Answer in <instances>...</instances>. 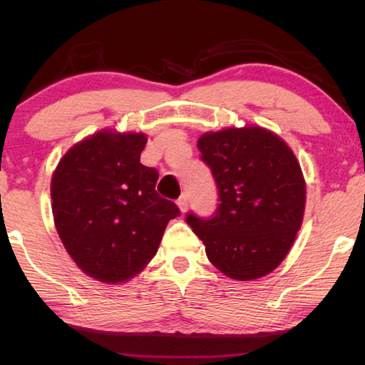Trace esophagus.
I'll return each instance as SVG.
<instances>
[{"label": "esophagus", "mask_w": 365, "mask_h": 365, "mask_svg": "<svg viewBox=\"0 0 365 365\" xmlns=\"http://www.w3.org/2000/svg\"><path fill=\"white\" fill-rule=\"evenodd\" d=\"M177 206H178V209H180L182 214L187 212V209H188V197L185 196V195H182V196L177 200Z\"/></svg>", "instance_id": "obj_1"}]
</instances>
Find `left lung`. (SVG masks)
Segmentation results:
<instances>
[{"label":"left lung","mask_w":365,"mask_h":365,"mask_svg":"<svg viewBox=\"0 0 365 365\" xmlns=\"http://www.w3.org/2000/svg\"><path fill=\"white\" fill-rule=\"evenodd\" d=\"M219 190L214 217L187 215L207 259L233 280L270 274L292 250L306 206L301 165L279 135L259 125L228 127L197 140Z\"/></svg>","instance_id":"left-lung-1"}]
</instances>
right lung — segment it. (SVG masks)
Returning a JSON list of instances; mask_svg holds the SVG:
<instances>
[{
  "instance_id": "right-lung-1",
  "label": "right lung",
  "mask_w": 365,
  "mask_h": 365,
  "mask_svg": "<svg viewBox=\"0 0 365 365\" xmlns=\"http://www.w3.org/2000/svg\"><path fill=\"white\" fill-rule=\"evenodd\" d=\"M148 137L103 128L67 150L51 177L54 225L77 267L125 283L156 256L174 202L156 191V169L140 163Z\"/></svg>"
}]
</instances>
